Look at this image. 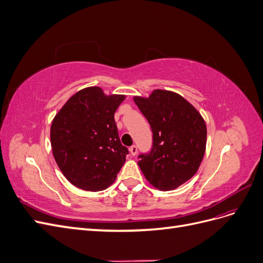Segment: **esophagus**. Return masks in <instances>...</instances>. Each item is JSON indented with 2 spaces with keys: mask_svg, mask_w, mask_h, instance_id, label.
<instances>
[{
  "mask_svg": "<svg viewBox=\"0 0 263 263\" xmlns=\"http://www.w3.org/2000/svg\"><path fill=\"white\" fill-rule=\"evenodd\" d=\"M129 153H130V155L132 156H135V155H136L137 154V147L136 146H132L130 148H129Z\"/></svg>",
  "mask_w": 263,
  "mask_h": 263,
  "instance_id": "esophagus-1",
  "label": "esophagus"
}]
</instances>
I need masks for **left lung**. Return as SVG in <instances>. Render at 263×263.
Returning a JSON list of instances; mask_svg holds the SVG:
<instances>
[{
	"label": "left lung",
	"instance_id": "left-lung-1",
	"mask_svg": "<svg viewBox=\"0 0 263 263\" xmlns=\"http://www.w3.org/2000/svg\"><path fill=\"white\" fill-rule=\"evenodd\" d=\"M153 130V148L140 155L138 165L151 185L172 191L192 178L206 148V124L180 94L154 90L149 98L134 97Z\"/></svg>",
	"mask_w": 263,
	"mask_h": 263
}]
</instances>
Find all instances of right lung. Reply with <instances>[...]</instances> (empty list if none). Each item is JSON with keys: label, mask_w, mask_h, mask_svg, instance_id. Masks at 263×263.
I'll return each mask as SVG.
<instances>
[{"label": "right lung", "mask_w": 263, "mask_h": 263, "mask_svg": "<svg viewBox=\"0 0 263 263\" xmlns=\"http://www.w3.org/2000/svg\"><path fill=\"white\" fill-rule=\"evenodd\" d=\"M125 95H106L100 86L73 94L55 114L50 127L52 155L67 180L98 192L112 185L126 161L114 114Z\"/></svg>", "instance_id": "add662e5"}]
</instances>
